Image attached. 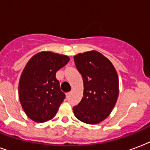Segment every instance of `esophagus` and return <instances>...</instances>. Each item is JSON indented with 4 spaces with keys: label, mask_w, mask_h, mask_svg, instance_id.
Wrapping results in <instances>:
<instances>
[{
    "label": "esophagus",
    "mask_w": 150,
    "mask_h": 150,
    "mask_svg": "<svg viewBox=\"0 0 150 150\" xmlns=\"http://www.w3.org/2000/svg\"><path fill=\"white\" fill-rule=\"evenodd\" d=\"M71 91H69V92H68V93H67V97H69V96H70V95H71Z\"/></svg>",
    "instance_id": "obj_1"
}]
</instances>
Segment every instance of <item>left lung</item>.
<instances>
[{"label": "left lung", "mask_w": 150, "mask_h": 150, "mask_svg": "<svg viewBox=\"0 0 150 150\" xmlns=\"http://www.w3.org/2000/svg\"><path fill=\"white\" fill-rule=\"evenodd\" d=\"M74 62L83 76V96L73 109L74 113L82 122L97 125L110 116L117 103V70L106 57L95 50L74 55Z\"/></svg>", "instance_id": "8db88e82"}]
</instances>
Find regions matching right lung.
<instances>
[{"label":"right lung","mask_w":150,"mask_h":150,"mask_svg":"<svg viewBox=\"0 0 150 150\" xmlns=\"http://www.w3.org/2000/svg\"><path fill=\"white\" fill-rule=\"evenodd\" d=\"M69 60L67 55L45 51L34 54L25 66L18 82V98L23 111L34 122L52 120L64 100L55 74Z\"/></svg>","instance_id":"obj_1"}]
</instances>
